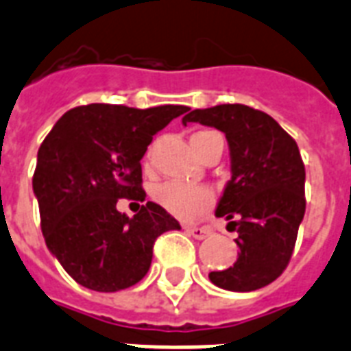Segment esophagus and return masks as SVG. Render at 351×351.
I'll use <instances>...</instances> for the list:
<instances>
[{
	"instance_id": "1",
	"label": "esophagus",
	"mask_w": 351,
	"mask_h": 351,
	"mask_svg": "<svg viewBox=\"0 0 351 351\" xmlns=\"http://www.w3.org/2000/svg\"><path fill=\"white\" fill-rule=\"evenodd\" d=\"M184 230L195 239H206L211 234V230L204 228V226H184Z\"/></svg>"
}]
</instances>
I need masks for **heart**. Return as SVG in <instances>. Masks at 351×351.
<instances>
[{"instance_id": "heart-1", "label": "heart", "mask_w": 351, "mask_h": 351, "mask_svg": "<svg viewBox=\"0 0 351 351\" xmlns=\"http://www.w3.org/2000/svg\"><path fill=\"white\" fill-rule=\"evenodd\" d=\"M213 134L211 130L197 132L193 138ZM152 199L165 210L180 219H193L202 215L213 204V193L204 186H187L182 182H164L154 187Z\"/></svg>"}]
</instances>
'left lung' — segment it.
I'll return each instance as SVG.
<instances>
[{"label": "left lung", "mask_w": 351, "mask_h": 351, "mask_svg": "<svg viewBox=\"0 0 351 351\" xmlns=\"http://www.w3.org/2000/svg\"><path fill=\"white\" fill-rule=\"evenodd\" d=\"M182 123L215 127L230 147L232 178L215 215L237 230L239 258L210 272L211 283L237 293L269 285L289 265L306 213V167L296 141L269 114L245 104L191 110Z\"/></svg>", "instance_id": "left-lung-1"}]
</instances>
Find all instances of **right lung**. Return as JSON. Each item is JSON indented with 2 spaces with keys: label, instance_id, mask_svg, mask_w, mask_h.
I'll return each mask as SVG.
<instances>
[{
  "label": "right lung",
  "instance_id": "add662e5",
  "mask_svg": "<svg viewBox=\"0 0 351 351\" xmlns=\"http://www.w3.org/2000/svg\"><path fill=\"white\" fill-rule=\"evenodd\" d=\"M182 104L128 108L93 103L66 112L38 149L33 191L45 245L82 287L116 293L145 276L158 235L180 230L160 204L127 217L119 199L145 200L141 158Z\"/></svg>",
  "mask_w": 351,
  "mask_h": 351
}]
</instances>
